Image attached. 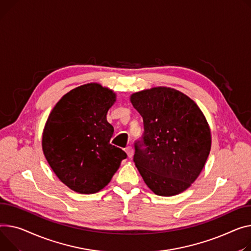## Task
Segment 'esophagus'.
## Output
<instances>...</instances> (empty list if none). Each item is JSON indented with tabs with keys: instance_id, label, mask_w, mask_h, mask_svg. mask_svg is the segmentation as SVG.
<instances>
[{
	"instance_id": "1",
	"label": "esophagus",
	"mask_w": 251,
	"mask_h": 251,
	"mask_svg": "<svg viewBox=\"0 0 251 251\" xmlns=\"http://www.w3.org/2000/svg\"><path fill=\"white\" fill-rule=\"evenodd\" d=\"M125 151H126V153H127V155H128L129 158H131V157L133 156V148H132L131 146L126 147V148H125Z\"/></svg>"
}]
</instances>
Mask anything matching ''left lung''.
<instances>
[{
	"instance_id": "obj_1",
	"label": "left lung",
	"mask_w": 251,
	"mask_h": 251,
	"mask_svg": "<svg viewBox=\"0 0 251 251\" xmlns=\"http://www.w3.org/2000/svg\"><path fill=\"white\" fill-rule=\"evenodd\" d=\"M130 102L143 118V144H135L133 160L146 186L162 197L186 191L211 150L205 115L187 95L168 87L132 94Z\"/></svg>"
}]
</instances>
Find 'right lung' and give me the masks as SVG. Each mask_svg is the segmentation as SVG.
Instances as JSON below:
<instances>
[{"label": "right lung", "instance_id": "add662e5", "mask_svg": "<svg viewBox=\"0 0 251 251\" xmlns=\"http://www.w3.org/2000/svg\"><path fill=\"white\" fill-rule=\"evenodd\" d=\"M116 94L98 82L66 93L50 112L42 133L43 154L56 176L79 194L104 189L127 154L110 144L107 113Z\"/></svg>", "mask_w": 251, "mask_h": 251}]
</instances>
